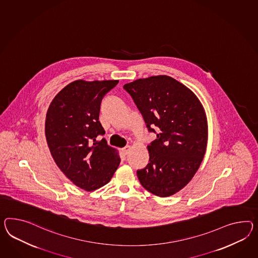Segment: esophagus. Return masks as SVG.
<instances>
[{
    "label": "esophagus",
    "instance_id": "obj_1",
    "mask_svg": "<svg viewBox=\"0 0 258 258\" xmlns=\"http://www.w3.org/2000/svg\"><path fill=\"white\" fill-rule=\"evenodd\" d=\"M130 151H131V146H126L121 149V152H123L124 154H127Z\"/></svg>",
    "mask_w": 258,
    "mask_h": 258
}]
</instances>
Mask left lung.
Segmentation results:
<instances>
[{
    "mask_svg": "<svg viewBox=\"0 0 258 258\" xmlns=\"http://www.w3.org/2000/svg\"><path fill=\"white\" fill-rule=\"evenodd\" d=\"M123 89L149 132L156 134L148 146L149 164L137 171L139 181L157 197H170L188 184L204 158L208 140L204 108L191 90L168 76L139 79Z\"/></svg>",
    "mask_w": 258,
    "mask_h": 258,
    "instance_id": "1",
    "label": "left lung"
}]
</instances>
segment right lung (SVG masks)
Masks as SVG:
<instances>
[{"instance_id": "obj_1", "label": "right lung", "mask_w": 258, "mask_h": 258, "mask_svg": "<svg viewBox=\"0 0 258 258\" xmlns=\"http://www.w3.org/2000/svg\"><path fill=\"white\" fill-rule=\"evenodd\" d=\"M119 80H76L59 92L46 116V142L55 163L72 182L93 191L106 185L120 162L118 152L97 140L103 97Z\"/></svg>"}]
</instances>
